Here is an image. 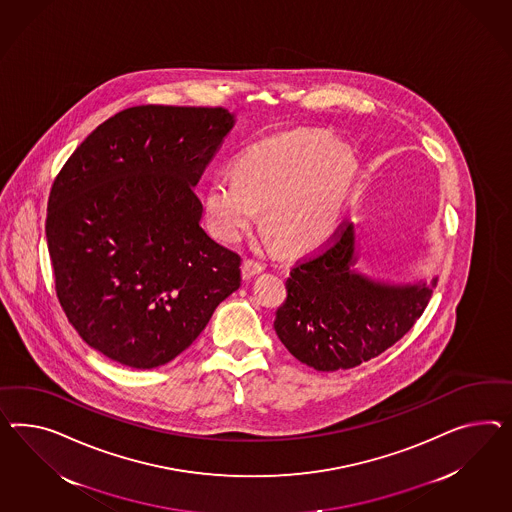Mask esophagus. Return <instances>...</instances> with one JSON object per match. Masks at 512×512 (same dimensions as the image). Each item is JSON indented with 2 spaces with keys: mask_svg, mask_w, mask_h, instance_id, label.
Instances as JSON below:
<instances>
[{
  "mask_svg": "<svg viewBox=\"0 0 512 512\" xmlns=\"http://www.w3.org/2000/svg\"><path fill=\"white\" fill-rule=\"evenodd\" d=\"M264 266L259 263V261H253V259H246L244 264H242V277L248 281L253 276H257V274H261L263 272Z\"/></svg>",
  "mask_w": 512,
  "mask_h": 512,
  "instance_id": "esophagus-1",
  "label": "esophagus"
}]
</instances>
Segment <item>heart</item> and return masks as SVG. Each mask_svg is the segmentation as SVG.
Listing matches in <instances>:
<instances>
[{
	"label": "heart",
	"mask_w": 512,
	"mask_h": 512,
	"mask_svg": "<svg viewBox=\"0 0 512 512\" xmlns=\"http://www.w3.org/2000/svg\"><path fill=\"white\" fill-rule=\"evenodd\" d=\"M358 160L326 130H296L249 147L235 173H218L205 194L210 231L236 242L266 210L277 244L307 251L326 242L341 218Z\"/></svg>",
	"instance_id": "obj_1"
}]
</instances>
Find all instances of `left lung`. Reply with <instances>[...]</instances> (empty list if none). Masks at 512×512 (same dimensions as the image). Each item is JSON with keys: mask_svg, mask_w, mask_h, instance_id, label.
Listing matches in <instances>:
<instances>
[{"mask_svg": "<svg viewBox=\"0 0 512 512\" xmlns=\"http://www.w3.org/2000/svg\"><path fill=\"white\" fill-rule=\"evenodd\" d=\"M354 227L343 221L326 244L296 261L274 328L296 360L317 371L358 367L395 345L429 305L432 283L384 285L352 270Z\"/></svg>", "mask_w": 512, "mask_h": 512, "instance_id": "1", "label": "left lung"}]
</instances>
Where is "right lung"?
<instances>
[{
	"instance_id": "obj_1",
	"label": "right lung",
	"mask_w": 512,
	"mask_h": 512,
	"mask_svg": "<svg viewBox=\"0 0 512 512\" xmlns=\"http://www.w3.org/2000/svg\"><path fill=\"white\" fill-rule=\"evenodd\" d=\"M233 123L220 106H134L57 173L46 214L57 300L106 358L175 360L240 287L242 259L203 231L194 194Z\"/></svg>"
}]
</instances>
